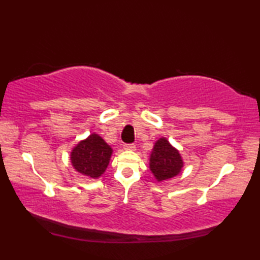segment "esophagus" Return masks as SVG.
<instances>
[{"label":"esophagus","instance_id":"1","mask_svg":"<svg viewBox=\"0 0 260 260\" xmlns=\"http://www.w3.org/2000/svg\"><path fill=\"white\" fill-rule=\"evenodd\" d=\"M124 150H126V151H135L136 145L135 144H124Z\"/></svg>","mask_w":260,"mask_h":260}]
</instances>
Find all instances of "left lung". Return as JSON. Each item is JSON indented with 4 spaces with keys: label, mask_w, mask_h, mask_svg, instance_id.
<instances>
[{
    "label": "left lung",
    "mask_w": 260,
    "mask_h": 260,
    "mask_svg": "<svg viewBox=\"0 0 260 260\" xmlns=\"http://www.w3.org/2000/svg\"><path fill=\"white\" fill-rule=\"evenodd\" d=\"M183 168L179 151L167 139H159L154 145L150 157V169L155 179L161 182L178 175Z\"/></svg>",
    "instance_id": "left-lung-1"
}]
</instances>
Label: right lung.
Returning <instances> with one entry per match:
<instances>
[{
    "mask_svg": "<svg viewBox=\"0 0 260 260\" xmlns=\"http://www.w3.org/2000/svg\"><path fill=\"white\" fill-rule=\"evenodd\" d=\"M113 150L101 136L91 134L79 142L71 152L73 167L79 173L97 179L107 169Z\"/></svg>",
    "mask_w": 260,
    "mask_h": 260,
    "instance_id": "add662e5",
    "label": "right lung"
}]
</instances>
